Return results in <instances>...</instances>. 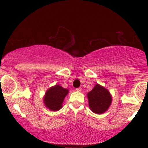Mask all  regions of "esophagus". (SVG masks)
<instances>
[{"mask_svg":"<svg viewBox=\"0 0 148 148\" xmlns=\"http://www.w3.org/2000/svg\"><path fill=\"white\" fill-rule=\"evenodd\" d=\"M76 91H77V92H81V88H76Z\"/></svg>","mask_w":148,"mask_h":148,"instance_id":"1","label":"esophagus"}]
</instances>
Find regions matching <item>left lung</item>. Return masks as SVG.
Wrapping results in <instances>:
<instances>
[{
  "label": "left lung",
  "instance_id": "obj_1",
  "mask_svg": "<svg viewBox=\"0 0 148 148\" xmlns=\"http://www.w3.org/2000/svg\"><path fill=\"white\" fill-rule=\"evenodd\" d=\"M87 96L90 108L97 114H102L111 104L112 97L109 91L99 84H96Z\"/></svg>",
  "mask_w": 148,
  "mask_h": 148
}]
</instances>
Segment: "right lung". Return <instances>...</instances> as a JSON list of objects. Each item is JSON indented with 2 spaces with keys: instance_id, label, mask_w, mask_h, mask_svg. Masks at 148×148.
Segmentation results:
<instances>
[{
  "instance_id": "right-lung-1",
  "label": "right lung",
  "mask_w": 148,
  "mask_h": 148,
  "mask_svg": "<svg viewBox=\"0 0 148 148\" xmlns=\"http://www.w3.org/2000/svg\"><path fill=\"white\" fill-rule=\"evenodd\" d=\"M68 92V90L61 87L59 85H56L50 88L46 92L44 97V103L45 106L53 111L60 110L62 106L64 97Z\"/></svg>"
}]
</instances>
